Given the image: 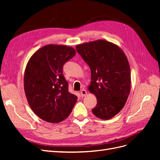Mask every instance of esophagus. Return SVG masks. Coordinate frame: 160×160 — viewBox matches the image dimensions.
<instances>
[{
  "label": "esophagus",
  "mask_w": 160,
  "mask_h": 160,
  "mask_svg": "<svg viewBox=\"0 0 160 160\" xmlns=\"http://www.w3.org/2000/svg\"><path fill=\"white\" fill-rule=\"evenodd\" d=\"M80 93H81V97H85V96L87 95V94H88V91H87L85 89H82V90L81 91Z\"/></svg>",
  "instance_id": "obj_1"
}]
</instances>
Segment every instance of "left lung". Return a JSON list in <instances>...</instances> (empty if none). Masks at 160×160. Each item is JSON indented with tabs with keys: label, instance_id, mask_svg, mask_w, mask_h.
I'll use <instances>...</instances> for the list:
<instances>
[{
	"label": "left lung",
	"instance_id": "1",
	"mask_svg": "<svg viewBox=\"0 0 160 160\" xmlns=\"http://www.w3.org/2000/svg\"><path fill=\"white\" fill-rule=\"evenodd\" d=\"M75 48L91 69L88 90L98 100L92 112L101 119L113 118L123 108L131 91L126 55L117 45L102 39L82 43Z\"/></svg>",
	"mask_w": 160,
	"mask_h": 160
}]
</instances>
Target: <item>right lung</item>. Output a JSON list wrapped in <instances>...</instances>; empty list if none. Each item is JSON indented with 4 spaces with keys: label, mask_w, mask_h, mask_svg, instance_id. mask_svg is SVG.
<instances>
[{
    "label": "right lung",
    "mask_w": 160,
    "mask_h": 160,
    "mask_svg": "<svg viewBox=\"0 0 160 160\" xmlns=\"http://www.w3.org/2000/svg\"><path fill=\"white\" fill-rule=\"evenodd\" d=\"M72 47L47 45L28 60L24 74V89L28 105L38 118L59 123L70 115L77 97L69 93L62 67L75 55Z\"/></svg>",
    "instance_id": "right-lung-1"
}]
</instances>
